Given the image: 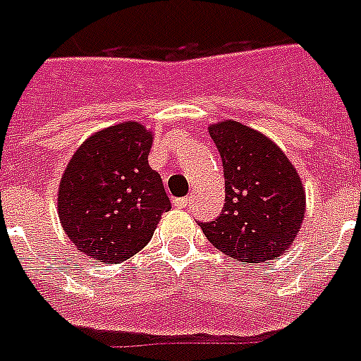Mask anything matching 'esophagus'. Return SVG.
I'll return each mask as SVG.
<instances>
[{
    "instance_id": "obj_1",
    "label": "esophagus",
    "mask_w": 361,
    "mask_h": 361,
    "mask_svg": "<svg viewBox=\"0 0 361 361\" xmlns=\"http://www.w3.org/2000/svg\"><path fill=\"white\" fill-rule=\"evenodd\" d=\"M190 202H192V196H185V198H176L174 205H176V207L181 209V207H187Z\"/></svg>"
}]
</instances>
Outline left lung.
I'll use <instances>...</instances> for the list:
<instances>
[{
    "instance_id": "left-lung-1",
    "label": "left lung",
    "mask_w": 361,
    "mask_h": 361,
    "mask_svg": "<svg viewBox=\"0 0 361 361\" xmlns=\"http://www.w3.org/2000/svg\"><path fill=\"white\" fill-rule=\"evenodd\" d=\"M226 178L222 214L200 227L216 250L242 264L288 250L301 229L307 196L290 159L269 137L237 121L211 124Z\"/></svg>"
}]
</instances>
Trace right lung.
Wrapping results in <instances>:
<instances>
[{
  "label": "right lung",
  "instance_id": "obj_1",
  "mask_svg": "<svg viewBox=\"0 0 361 361\" xmlns=\"http://www.w3.org/2000/svg\"><path fill=\"white\" fill-rule=\"evenodd\" d=\"M152 132L126 121L87 137L59 187L63 231L82 255L117 264L147 246L171 209L163 181L148 165Z\"/></svg>",
  "mask_w": 361,
  "mask_h": 361
}]
</instances>
